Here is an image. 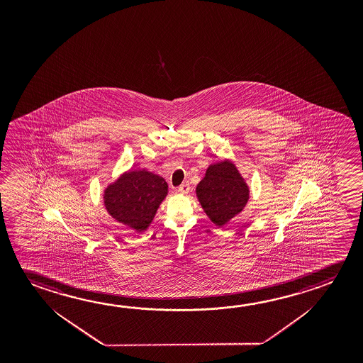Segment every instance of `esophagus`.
Wrapping results in <instances>:
<instances>
[{"label": "esophagus", "instance_id": "obj_1", "mask_svg": "<svg viewBox=\"0 0 363 363\" xmlns=\"http://www.w3.org/2000/svg\"><path fill=\"white\" fill-rule=\"evenodd\" d=\"M177 191H179V194H189V191H190V184H182L181 186L177 187Z\"/></svg>", "mask_w": 363, "mask_h": 363}]
</instances>
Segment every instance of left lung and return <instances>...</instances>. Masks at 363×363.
Segmentation results:
<instances>
[{
	"instance_id": "1",
	"label": "left lung",
	"mask_w": 363,
	"mask_h": 363,
	"mask_svg": "<svg viewBox=\"0 0 363 363\" xmlns=\"http://www.w3.org/2000/svg\"><path fill=\"white\" fill-rule=\"evenodd\" d=\"M196 195L210 220L223 226L243 210L250 190L237 167L225 161L208 167L197 184Z\"/></svg>"
}]
</instances>
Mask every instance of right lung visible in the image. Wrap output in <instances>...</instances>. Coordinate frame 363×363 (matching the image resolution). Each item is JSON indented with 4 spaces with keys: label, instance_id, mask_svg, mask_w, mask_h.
Segmentation results:
<instances>
[{
    "label": "right lung",
    "instance_id": "right-lung-1",
    "mask_svg": "<svg viewBox=\"0 0 363 363\" xmlns=\"http://www.w3.org/2000/svg\"><path fill=\"white\" fill-rule=\"evenodd\" d=\"M168 184L145 169L124 173L105 191L108 214L138 232L145 230L166 197Z\"/></svg>",
    "mask_w": 363,
    "mask_h": 363
}]
</instances>
